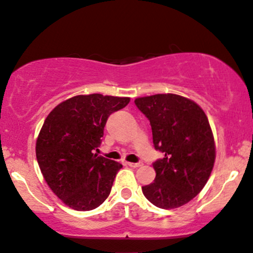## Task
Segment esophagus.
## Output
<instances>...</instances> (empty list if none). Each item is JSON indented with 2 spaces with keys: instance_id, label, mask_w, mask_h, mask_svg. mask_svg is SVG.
I'll return each instance as SVG.
<instances>
[{
  "instance_id": "34e87169",
  "label": "esophagus",
  "mask_w": 253,
  "mask_h": 253,
  "mask_svg": "<svg viewBox=\"0 0 253 253\" xmlns=\"http://www.w3.org/2000/svg\"><path fill=\"white\" fill-rule=\"evenodd\" d=\"M127 165L129 167H133V169H136V167L142 166V163H127Z\"/></svg>"
}]
</instances>
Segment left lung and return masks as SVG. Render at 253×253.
Segmentation results:
<instances>
[{
    "label": "left lung",
    "instance_id": "obj_1",
    "mask_svg": "<svg viewBox=\"0 0 253 253\" xmlns=\"http://www.w3.org/2000/svg\"><path fill=\"white\" fill-rule=\"evenodd\" d=\"M150 120L153 145L164 153L152 165L156 179L142 193L160 209H175L197 196L213 169L215 148L208 117L196 102L175 94L135 99Z\"/></svg>",
    "mask_w": 253,
    "mask_h": 253
}]
</instances>
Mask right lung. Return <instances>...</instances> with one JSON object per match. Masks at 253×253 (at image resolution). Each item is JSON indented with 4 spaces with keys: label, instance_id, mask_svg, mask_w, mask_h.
Wrapping results in <instances>:
<instances>
[{
    "label": "right lung",
    "instance_id": "1",
    "mask_svg": "<svg viewBox=\"0 0 253 253\" xmlns=\"http://www.w3.org/2000/svg\"><path fill=\"white\" fill-rule=\"evenodd\" d=\"M129 97L78 95L57 105L44 120L36 141V159L44 180L69 208L90 211L107 199L123 167L97 156L109 115Z\"/></svg>",
    "mask_w": 253,
    "mask_h": 253
}]
</instances>
